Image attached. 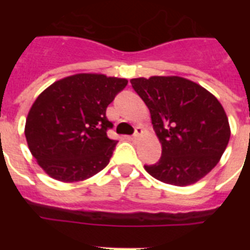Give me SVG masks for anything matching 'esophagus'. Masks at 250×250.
Instances as JSON below:
<instances>
[{"label": "esophagus", "mask_w": 250, "mask_h": 250, "mask_svg": "<svg viewBox=\"0 0 250 250\" xmlns=\"http://www.w3.org/2000/svg\"><path fill=\"white\" fill-rule=\"evenodd\" d=\"M141 135H143V128H141V127H136V128H135V133H133V139H135V140H137V139H140V136Z\"/></svg>", "instance_id": "esophagus-1"}]
</instances>
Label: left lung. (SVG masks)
I'll use <instances>...</instances> for the list:
<instances>
[{"instance_id":"obj_1","label":"left lung","mask_w":250,"mask_h":250,"mask_svg":"<svg viewBox=\"0 0 250 250\" xmlns=\"http://www.w3.org/2000/svg\"><path fill=\"white\" fill-rule=\"evenodd\" d=\"M148 106L162 156L145 170L157 180L186 187L209 174L229 144V125L221 102L201 85L179 76L131 80Z\"/></svg>"}]
</instances>
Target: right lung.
Masks as SVG:
<instances>
[{
	"mask_svg": "<svg viewBox=\"0 0 250 250\" xmlns=\"http://www.w3.org/2000/svg\"><path fill=\"white\" fill-rule=\"evenodd\" d=\"M127 80L101 74H78L48 86L33 102L25 139L41 168L61 182H79L105 168L117 140L106 107Z\"/></svg>",
	"mask_w": 250,
	"mask_h": 250,
	"instance_id": "1",
	"label": "right lung"
}]
</instances>
